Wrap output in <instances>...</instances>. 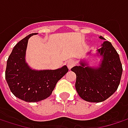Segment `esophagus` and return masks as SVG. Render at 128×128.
I'll list each match as a JSON object with an SVG mask.
<instances>
[{"label": "esophagus", "instance_id": "obj_1", "mask_svg": "<svg viewBox=\"0 0 128 128\" xmlns=\"http://www.w3.org/2000/svg\"><path fill=\"white\" fill-rule=\"evenodd\" d=\"M75 64H76V62H75L73 59H70V60H69V61L67 62L66 66H67V67H68L69 69H71L72 66H75Z\"/></svg>", "mask_w": 128, "mask_h": 128}]
</instances>
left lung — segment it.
I'll list each match as a JSON object with an SVG mask.
<instances>
[{"label": "left lung", "instance_id": "obj_1", "mask_svg": "<svg viewBox=\"0 0 128 128\" xmlns=\"http://www.w3.org/2000/svg\"><path fill=\"white\" fill-rule=\"evenodd\" d=\"M99 38L104 40L102 36ZM97 52L102 58L98 66L91 67L81 62L80 66L71 69L76 74L78 94L90 102H102L112 96L119 85L122 74L119 56L110 42L104 41Z\"/></svg>", "mask_w": 128, "mask_h": 128}]
</instances>
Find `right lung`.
<instances>
[{
    "label": "right lung",
    "instance_id": "obj_1",
    "mask_svg": "<svg viewBox=\"0 0 128 128\" xmlns=\"http://www.w3.org/2000/svg\"><path fill=\"white\" fill-rule=\"evenodd\" d=\"M30 34L20 40L13 48L6 63L5 77L11 92L17 98L37 102L48 98L57 82L68 72L66 66L57 70H36L25 60L26 50Z\"/></svg>",
    "mask_w": 128,
    "mask_h": 128
}]
</instances>
